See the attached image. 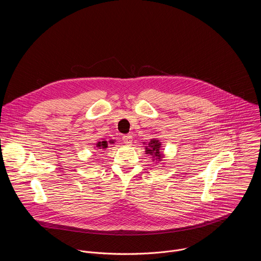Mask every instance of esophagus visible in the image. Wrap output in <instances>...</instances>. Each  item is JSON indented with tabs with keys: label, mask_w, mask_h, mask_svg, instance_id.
<instances>
[{
	"label": "esophagus",
	"mask_w": 261,
	"mask_h": 261,
	"mask_svg": "<svg viewBox=\"0 0 261 261\" xmlns=\"http://www.w3.org/2000/svg\"><path fill=\"white\" fill-rule=\"evenodd\" d=\"M123 140H124V142L125 143H127V144H131L132 143V136L130 135V134H126V135H124L123 136Z\"/></svg>",
	"instance_id": "1"
}]
</instances>
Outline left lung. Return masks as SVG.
<instances>
[{
    "label": "left lung",
    "mask_w": 261,
    "mask_h": 261,
    "mask_svg": "<svg viewBox=\"0 0 261 261\" xmlns=\"http://www.w3.org/2000/svg\"><path fill=\"white\" fill-rule=\"evenodd\" d=\"M160 146H161V143L158 140L151 139L148 145L145 146L146 154H151V155L153 154V156H156V158L160 160L162 158L161 153H160Z\"/></svg>",
    "instance_id": "left-lung-1"
}]
</instances>
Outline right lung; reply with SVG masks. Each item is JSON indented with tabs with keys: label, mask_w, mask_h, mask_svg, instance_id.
Masks as SVG:
<instances>
[{
	"label": "right lung",
	"mask_w": 261,
	"mask_h": 261,
	"mask_svg": "<svg viewBox=\"0 0 261 261\" xmlns=\"http://www.w3.org/2000/svg\"><path fill=\"white\" fill-rule=\"evenodd\" d=\"M107 141H99L98 143H97V147H99L100 150H104V148H106L107 147Z\"/></svg>",
	"instance_id": "1"
}]
</instances>
